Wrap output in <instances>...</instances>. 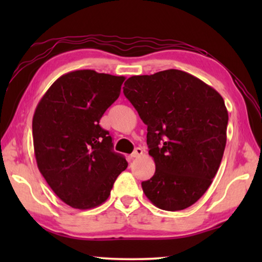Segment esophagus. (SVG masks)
Returning <instances> with one entry per match:
<instances>
[{
	"label": "esophagus",
	"instance_id": "1",
	"mask_svg": "<svg viewBox=\"0 0 262 262\" xmlns=\"http://www.w3.org/2000/svg\"><path fill=\"white\" fill-rule=\"evenodd\" d=\"M142 154H143V149L140 148V147H137V148H135V150H134V151H133V154L130 155V156L133 158H137V157H140Z\"/></svg>",
	"mask_w": 262,
	"mask_h": 262
}]
</instances>
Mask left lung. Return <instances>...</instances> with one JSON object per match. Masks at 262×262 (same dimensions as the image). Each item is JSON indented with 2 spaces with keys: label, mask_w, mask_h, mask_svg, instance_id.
<instances>
[{
  "label": "left lung",
  "mask_w": 262,
  "mask_h": 262,
  "mask_svg": "<svg viewBox=\"0 0 262 262\" xmlns=\"http://www.w3.org/2000/svg\"><path fill=\"white\" fill-rule=\"evenodd\" d=\"M123 94L148 126L156 164L142 189L159 209L194 205L219 171L227 144L228 110L215 89L188 73L168 69L132 76Z\"/></svg>",
  "instance_id": "left-lung-1"
}]
</instances>
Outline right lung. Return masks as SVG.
I'll use <instances>...</instances> for the list:
<instances>
[{"label": "right lung", "instance_id": "right-lung-1", "mask_svg": "<svg viewBox=\"0 0 262 262\" xmlns=\"http://www.w3.org/2000/svg\"><path fill=\"white\" fill-rule=\"evenodd\" d=\"M125 76L75 70L52 84L32 120L34 156L57 196L76 209L107 200L128 163L113 151L112 137L99 126L118 97Z\"/></svg>", "mask_w": 262, "mask_h": 262}]
</instances>
